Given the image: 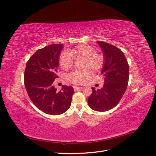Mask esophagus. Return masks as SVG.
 <instances>
[{"mask_svg": "<svg viewBox=\"0 0 156 156\" xmlns=\"http://www.w3.org/2000/svg\"><path fill=\"white\" fill-rule=\"evenodd\" d=\"M82 88H83V87H76V86L73 87V89H74L75 91H77L78 90H81Z\"/></svg>", "mask_w": 156, "mask_h": 156, "instance_id": "1", "label": "esophagus"}]
</instances>
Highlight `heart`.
Returning <instances> with one entry per match:
<instances>
[{"label": "heart", "mask_w": 156, "mask_h": 156, "mask_svg": "<svg viewBox=\"0 0 156 156\" xmlns=\"http://www.w3.org/2000/svg\"><path fill=\"white\" fill-rule=\"evenodd\" d=\"M84 57L86 59L84 67H90L94 70L100 69L103 65V56L99 52L95 51L92 46L82 44L69 49L67 52H62L59 56L58 63L63 69H68L72 66L73 58ZM90 72L88 69L74 70L67 75L68 81L73 84H83L90 77Z\"/></svg>", "instance_id": "1"}]
</instances>
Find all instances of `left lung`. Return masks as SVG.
Segmentation results:
<instances>
[{
    "mask_svg": "<svg viewBox=\"0 0 156 156\" xmlns=\"http://www.w3.org/2000/svg\"><path fill=\"white\" fill-rule=\"evenodd\" d=\"M97 43L104 56L101 73L105 83L101 89L92 88L88 103L92 109L104 112L115 107L124 96L129 81V65L123 52L116 47L103 41Z\"/></svg>",
    "mask_w": 156,
    "mask_h": 156,
    "instance_id": "1",
    "label": "left lung"
}]
</instances>
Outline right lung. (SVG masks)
Instances as JSON below:
<instances>
[{"label":"right lung","mask_w":156,"mask_h":156,"mask_svg":"<svg viewBox=\"0 0 156 156\" xmlns=\"http://www.w3.org/2000/svg\"><path fill=\"white\" fill-rule=\"evenodd\" d=\"M62 48V44H51L37 50L27 61L24 74L25 88L32 102L51 115L68 111L74 92L71 86L63 85L59 92L54 86L58 77V58Z\"/></svg>","instance_id":"1"}]
</instances>
